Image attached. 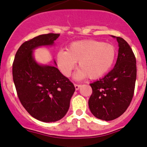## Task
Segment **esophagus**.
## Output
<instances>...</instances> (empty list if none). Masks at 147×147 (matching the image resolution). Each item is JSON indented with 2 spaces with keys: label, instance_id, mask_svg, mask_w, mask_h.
<instances>
[{
  "label": "esophagus",
  "instance_id": "1",
  "mask_svg": "<svg viewBox=\"0 0 147 147\" xmlns=\"http://www.w3.org/2000/svg\"><path fill=\"white\" fill-rule=\"evenodd\" d=\"M80 87H81V85H79V84H75V88L76 90H79V88Z\"/></svg>",
  "mask_w": 147,
  "mask_h": 147
}]
</instances>
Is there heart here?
Segmentation results:
<instances>
[{"mask_svg":"<svg viewBox=\"0 0 147 147\" xmlns=\"http://www.w3.org/2000/svg\"><path fill=\"white\" fill-rule=\"evenodd\" d=\"M116 57L113 45L95 40H82L72 43L67 51L60 50L57 54L58 67L65 77H70L78 62L80 68L75 79H82L87 76L97 79L110 70Z\"/></svg>","mask_w":147,"mask_h":147,"instance_id":"b5f03b06","label":"heart"}]
</instances>
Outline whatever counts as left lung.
Returning a JSON list of instances; mask_svg holds the SVG:
<instances>
[{"instance_id": "1", "label": "left lung", "mask_w": 147, "mask_h": 147, "mask_svg": "<svg viewBox=\"0 0 147 147\" xmlns=\"http://www.w3.org/2000/svg\"><path fill=\"white\" fill-rule=\"evenodd\" d=\"M112 36L119 45L117 61L107 75L90 84L92 93L88 101L92 115L105 121L113 120L126 111L133 99L137 75L132 49L122 38Z\"/></svg>"}]
</instances>
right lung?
<instances>
[{"label": "right lung", "mask_w": 147, "mask_h": 147, "mask_svg": "<svg viewBox=\"0 0 147 147\" xmlns=\"http://www.w3.org/2000/svg\"><path fill=\"white\" fill-rule=\"evenodd\" d=\"M59 35L42 34L24 42L16 52L12 65L13 80L20 102L30 115L44 122H56L65 115L75 90L73 84L58 68L40 65L33 57L34 49L52 45Z\"/></svg>", "instance_id": "add662e5"}]
</instances>
